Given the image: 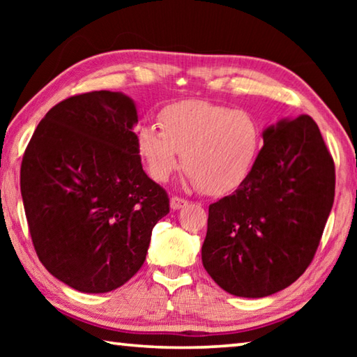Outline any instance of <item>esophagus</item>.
Wrapping results in <instances>:
<instances>
[{
  "label": "esophagus",
  "mask_w": 357,
  "mask_h": 357,
  "mask_svg": "<svg viewBox=\"0 0 357 357\" xmlns=\"http://www.w3.org/2000/svg\"><path fill=\"white\" fill-rule=\"evenodd\" d=\"M187 200H184V198H181V197H172V200H170V208L173 209V211H178V209H181V208H184V206H187Z\"/></svg>",
  "instance_id": "1"
}]
</instances>
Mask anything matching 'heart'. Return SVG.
<instances>
[{"mask_svg": "<svg viewBox=\"0 0 357 357\" xmlns=\"http://www.w3.org/2000/svg\"><path fill=\"white\" fill-rule=\"evenodd\" d=\"M157 126L137 129V148L151 176L167 181L183 167L206 193L236 189L249 176L263 149V129L249 112L206 100L165 107Z\"/></svg>", "mask_w": 357, "mask_h": 357, "instance_id": "heart-1", "label": "heart"}]
</instances>
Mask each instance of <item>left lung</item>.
Wrapping results in <instances>:
<instances>
[{
	"label": "left lung",
	"mask_w": 357,
	"mask_h": 357,
	"mask_svg": "<svg viewBox=\"0 0 357 357\" xmlns=\"http://www.w3.org/2000/svg\"><path fill=\"white\" fill-rule=\"evenodd\" d=\"M263 149L231 195L209 206L202 261L239 298H264L309 268L335 195V167L309 114L263 132Z\"/></svg>",
	"instance_id": "left-lung-1"
}]
</instances>
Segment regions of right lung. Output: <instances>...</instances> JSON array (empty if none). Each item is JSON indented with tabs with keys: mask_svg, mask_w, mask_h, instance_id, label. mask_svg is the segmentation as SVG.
<instances>
[{
	"mask_svg": "<svg viewBox=\"0 0 357 357\" xmlns=\"http://www.w3.org/2000/svg\"><path fill=\"white\" fill-rule=\"evenodd\" d=\"M134 100L93 91L59 102L23 154L20 190L40 263L82 293H108L142 268L167 192L143 172Z\"/></svg>",
	"mask_w": 357,
	"mask_h": 357,
	"instance_id": "obj_1",
	"label": "right lung"
}]
</instances>
